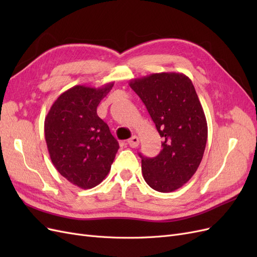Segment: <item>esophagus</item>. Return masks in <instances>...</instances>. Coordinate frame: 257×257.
<instances>
[{
    "label": "esophagus",
    "instance_id": "34e87169",
    "mask_svg": "<svg viewBox=\"0 0 257 257\" xmlns=\"http://www.w3.org/2000/svg\"><path fill=\"white\" fill-rule=\"evenodd\" d=\"M131 148H136L138 145H139V138L137 137V136H133V137H131L128 141H127V143H126Z\"/></svg>",
    "mask_w": 257,
    "mask_h": 257
}]
</instances>
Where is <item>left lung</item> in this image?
Here are the masks:
<instances>
[{
  "label": "left lung",
  "mask_w": 257,
  "mask_h": 257,
  "mask_svg": "<svg viewBox=\"0 0 257 257\" xmlns=\"http://www.w3.org/2000/svg\"><path fill=\"white\" fill-rule=\"evenodd\" d=\"M147 107L163 149L155 158H142V172L153 190L169 193L188 182L203 160L207 120L195 88L181 73H158L130 81Z\"/></svg>",
  "instance_id": "obj_1"
}]
</instances>
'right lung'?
<instances>
[{"mask_svg":"<svg viewBox=\"0 0 257 257\" xmlns=\"http://www.w3.org/2000/svg\"><path fill=\"white\" fill-rule=\"evenodd\" d=\"M113 87L85 85L63 92L45 118V139L54 167L71 183L92 189L109 173L119 144L96 108Z\"/></svg>","mask_w":257,"mask_h":257,"instance_id":"1","label":"right lung"}]
</instances>
